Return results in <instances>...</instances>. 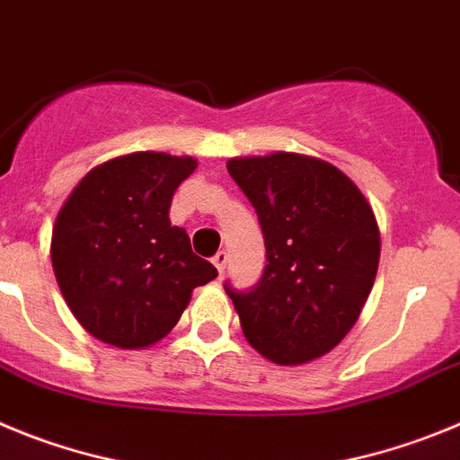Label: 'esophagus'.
Listing matches in <instances>:
<instances>
[{
  "label": "esophagus",
  "mask_w": 460,
  "mask_h": 460,
  "mask_svg": "<svg viewBox=\"0 0 460 460\" xmlns=\"http://www.w3.org/2000/svg\"><path fill=\"white\" fill-rule=\"evenodd\" d=\"M226 261H229V254H226L225 250L222 252H217V254L213 256V263H215V268H217V272H225V268H226Z\"/></svg>",
  "instance_id": "1"
}]
</instances>
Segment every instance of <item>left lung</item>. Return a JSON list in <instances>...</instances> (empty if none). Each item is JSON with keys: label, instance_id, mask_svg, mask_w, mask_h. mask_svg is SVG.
<instances>
[{"label": "left lung", "instance_id": "8db88e82", "mask_svg": "<svg viewBox=\"0 0 460 460\" xmlns=\"http://www.w3.org/2000/svg\"><path fill=\"white\" fill-rule=\"evenodd\" d=\"M259 215L266 270L250 293L226 284L254 350L281 367L328 355L362 314L380 261L371 204L334 164L300 153L231 158Z\"/></svg>", "mask_w": 460, "mask_h": 460}]
</instances>
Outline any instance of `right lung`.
<instances>
[{"label": "right lung", "mask_w": 460, "mask_h": 460, "mask_svg": "<svg viewBox=\"0 0 460 460\" xmlns=\"http://www.w3.org/2000/svg\"><path fill=\"white\" fill-rule=\"evenodd\" d=\"M197 169L190 155L137 151L91 169L52 226V268L91 337L126 350L167 337L197 287L217 277L169 222L172 197Z\"/></svg>", "instance_id": "right-lung-1"}]
</instances>
